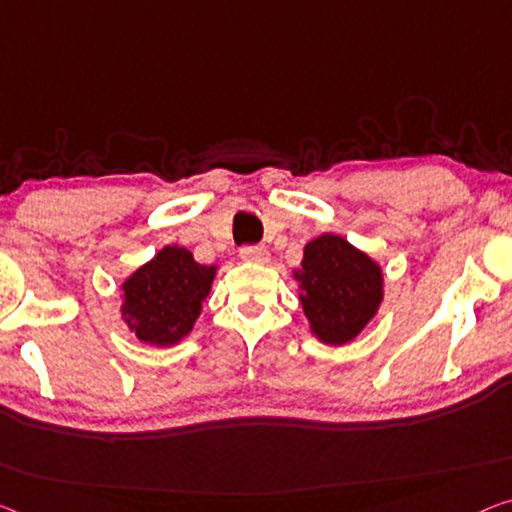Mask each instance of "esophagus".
I'll return each mask as SVG.
<instances>
[{
  "label": "esophagus",
  "instance_id": "1",
  "mask_svg": "<svg viewBox=\"0 0 512 512\" xmlns=\"http://www.w3.org/2000/svg\"><path fill=\"white\" fill-rule=\"evenodd\" d=\"M241 259H243V262L264 264L266 259H269V250H266L264 246H243L241 248Z\"/></svg>",
  "mask_w": 512,
  "mask_h": 512
}]
</instances>
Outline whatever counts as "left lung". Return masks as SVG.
I'll return each mask as SVG.
<instances>
[{
    "mask_svg": "<svg viewBox=\"0 0 512 512\" xmlns=\"http://www.w3.org/2000/svg\"><path fill=\"white\" fill-rule=\"evenodd\" d=\"M301 305L312 333L329 345H345L375 317L384 278L372 259L335 234H322L303 250Z\"/></svg>",
    "mask_w": 512,
    "mask_h": 512,
    "instance_id": "8db88e82",
    "label": "left lung"
}]
</instances>
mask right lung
<instances>
[{
	"instance_id": "right-lung-1",
	"label": "right lung",
	"mask_w": 512,
	"mask_h": 512,
	"mask_svg": "<svg viewBox=\"0 0 512 512\" xmlns=\"http://www.w3.org/2000/svg\"><path fill=\"white\" fill-rule=\"evenodd\" d=\"M216 266L197 264L186 248L167 246L124 282V312L137 338L174 345L193 329Z\"/></svg>"
}]
</instances>
